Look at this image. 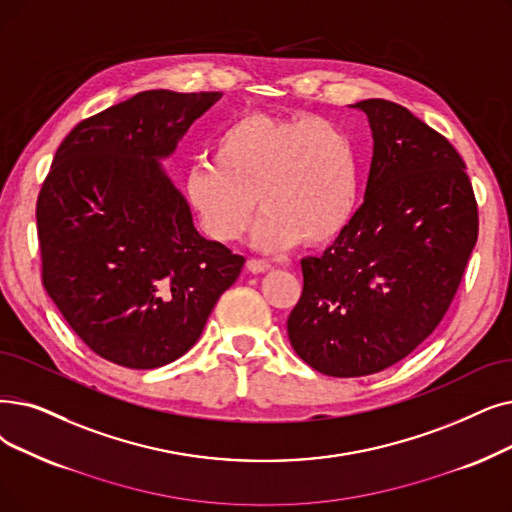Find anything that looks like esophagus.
I'll list each match as a JSON object with an SVG mask.
<instances>
[{
    "label": "esophagus",
    "mask_w": 512,
    "mask_h": 512,
    "mask_svg": "<svg viewBox=\"0 0 512 512\" xmlns=\"http://www.w3.org/2000/svg\"><path fill=\"white\" fill-rule=\"evenodd\" d=\"M247 268H249V272H253V274H263V272H270V270H272V263L265 261V259H249Z\"/></svg>",
    "instance_id": "1"
}]
</instances>
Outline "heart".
Masks as SVG:
<instances>
[{"label": "heart", "mask_w": 512, "mask_h": 512, "mask_svg": "<svg viewBox=\"0 0 512 512\" xmlns=\"http://www.w3.org/2000/svg\"><path fill=\"white\" fill-rule=\"evenodd\" d=\"M211 159L194 161L184 196L198 226L232 244L249 230L258 196L263 215L253 242L263 251L291 249L301 238H337L358 205L360 175L347 133L332 121L249 113L217 131Z\"/></svg>", "instance_id": "b5f03b06"}]
</instances>
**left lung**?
<instances>
[{"instance_id": "obj_1", "label": "left lung", "mask_w": 512, "mask_h": 512, "mask_svg": "<svg viewBox=\"0 0 512 512\" xmlns=\"http://www.w3.org/2000/svg\"><path fill=\"white\" fill-rule=\"evenodd\" d=\"M362 207L322 257L301 259L286 322L311 368L349 379L404 360L446 314L477 242V203L454 146L408 108L370 98Z\"/></svg>"}]
</instances>
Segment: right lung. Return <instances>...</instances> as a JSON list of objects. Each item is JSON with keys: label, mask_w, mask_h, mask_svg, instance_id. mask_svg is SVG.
I'll use <instances>...</instances> for the list:
<instances>
[{"label": "right lung", "mask_w": 512, "mask_h": 512, "mask_svg": "<svg viewBox=\"0 0 512 512\" xmlns=\"http://www.w3.org/2000/svg\"><path fill=\"white\" fill-rule=\"evenodd\" d=\"M219 92H140L64 138L37 201L43 286L100 358L165 366L198 341L244 265L194 228L163 161Z\"/></svg>", "instance_id": "obj_1"}]
</instances>
